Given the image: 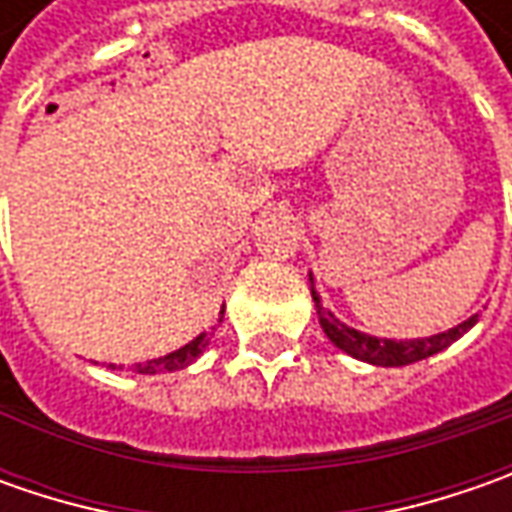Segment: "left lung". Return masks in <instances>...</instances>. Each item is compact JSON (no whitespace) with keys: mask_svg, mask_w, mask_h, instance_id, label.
<instances>
[{"mask_svg":"<svg viewBox=\"0 0 512 512\" xmlns=\"http://www.w3.org/2000/svg\"><path fill=\"white\" fill-rule=\"evenodd\" d=\"M310 293H313V302H316V313H319V325L325 330V336L330 342L336 344L339 350H344L347 356L359 359V362L367 364H379V367H404V364L422 362L427 356H436L442 353L444 347L462 339L464 333L470 327L479 322V316H470L462 325L450 327L444 333H436V336H424V339H379V336H370V333H362L356 327H347L344 322H339L325 305H322V296L316 293L313 287V273H310Z\"/></svg>","mask_w":512,"mask_h":512,"instance_id":"8db88e82","label":"left lung"}]
</instances>
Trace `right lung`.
<instances>
[{
  "instance_id": "add662e5",
  "label": "right lung",
  "mask_w": 512,
  "mask_h": 512,
  "mask_svg": "<svg viewBox=\"0 0 512 512\" xmlns=\"http://www.w3.org/2000/svg\"><path fill=\"white\" fill-rule=\"evenodd\" d=\"M222 316H225V305H222V310H219V325H222ZM213 330H216V327H210V330H205V333H199L193 342L182 344L179 350H173V353H168V356H159V359H150V362H145V364H136L133 370H136V373H145V376H153V373H173V370H185V367H190V364L196 362V359L205 353V347L210 344ZM119 367H122V364H119ZM110 370H116V364H110Z\"/></svg>"
}]
</instances>
